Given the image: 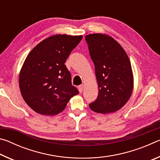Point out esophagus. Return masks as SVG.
<instances>
[{"label": "esophagus", "mask_w": 160, "mask_h": 160, "mask_svg": "<svg viewBox=\"0 0 160 160\" xmlns=\"http://www.w3.org/2000/svg\"><path fill=\"white\" fill-rule=\"evenodd\" d=\"M84 88H85V85H80L79 87H78V89H79V92L80 93L82 92Z\"/></svg>", "instance_id": "obj_1"}]
</instances>
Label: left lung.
<instances>
[{
	"label": "left lung",
	"mask_w": 160,
	"mask_h": 160,
	"mask_svg": "<svg viewBox=\"0 0 160 160\" xmlns=\"http://www.w3.org/2000/svg\"><path fill=\"white\" fill-rule=\"evenodd\" d=\"M94 64L99 94L89 104L93 112L109 113L121 109L133 90V74L130 59L119 43L106 34L85 36Z\"/></svg>",
	"instance_id": "1"
}]
</instances>
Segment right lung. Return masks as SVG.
I'll return each mask as SVG.
<instances>
[{"label": "right lung", "instance_id": "obj_1", "mask_svg": "<svg viewBox=\"0 0 160 160\" xmlns=\"http://www.w3.org/2000/svg\"><path fill=\"white\" fill-rule=\"evenodd\" d=\"M82 39V35H53L29 53L19 75V86L23 99L35 112L58 114L79 93L64 63Z\"/></svg>", "mask_w": 160, "mask_h": 160}]
</instances>
